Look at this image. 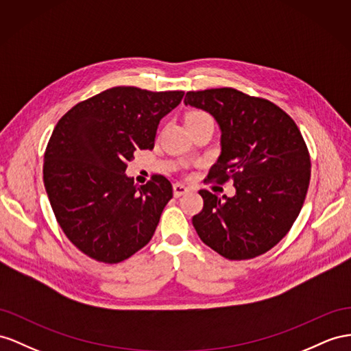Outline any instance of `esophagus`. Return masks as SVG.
Listing matches in <instances>:
<instances>
[{
  "mask_svg": "<svg viewBox=\"0 0 351 351\" xmlns=\"http://www.w3.org/2000/svg\"><path fill=\"white\" fill-rule=\"evenodd\" d=\"M188 191H190V188L185 186L184 184H175L173 185V195L176 197V199H178V197L186 194Z\"/></svg>",
  "mask_w": 351,
  "mask_h": 351,
  "instance_id": "obj_1",
  "label": "esophagus"
}]
</instances>
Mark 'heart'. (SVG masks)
Masks as SVG:
<instances>
[{
	"instance_id": "obj_1",
	"label": "heart",
	"mask_w": 351,
	"mask_h": 351,
	"mask_svg": "<svg viewBox=\"0 0 351 351\" xmlns=\"http://www.w3.org/2000/svg\"><path fill=\"white\" fill-rule=\"evenodd\" d=\"M206 120H210V121H213V120H212V117H210L208 112L200 111V110L190 111V112H188V114L185 115V123H186V125L195 124V123H200V121H206Z\"/></svg>"
}]
</instances>
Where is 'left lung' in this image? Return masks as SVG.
I'll list each match as a JSON object with an SVG mask.
<instances>
[{"mask_svg": "<svg viewBox=\"0 0 351 351\" xmlns=\"http://www.w3.org/2000/svg\"><path fill=\"white\" fill-rule=\"evenodd\" d=\"M184 102L210 112L222 130L208 179L236 186L222 199L199 191L197 234L230 261L268 252L292 228L308 190L310 154L298 125L276 104L231 87L186 92Z\"/></svg>", "mask_w": 351, "mask_h": 351, "instance_id": "8db88e82", "label": "left lung"}]
</instances>
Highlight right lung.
<instances>
[{"label": "right lung", "instance_id": "obj_1", "mask_svg": "<svg viewBox=\"0 0 351 351\" xmlns=\"http://www.w3.org/2000/svg\"><path fill=\"white\" fill-rule=\"evenodd\" d=\"M182 97V90L117 86L58 121L44 152V186L62 231L88 258L119 264L154 236L172 184L152 175L138 186L124 172L134 152L154 148L160 120Z\"/></svg>", "mask_w": 351, "mask_h": 351}]
</instances>
